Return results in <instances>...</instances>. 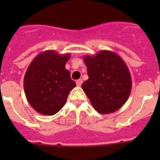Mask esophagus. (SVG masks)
Wrapping results in <instances>:
<instances>
[{"instance_id": "34e87169", "label": "esophagus", "mask_w": 160, "mask_h": 160, "mask_svg": "<svg viewBox=\"0 0 160 160\" xmlns=\"http://www.w3.org/2000/svg\"><path fill=\"white\" fill-rule=\"evenodd\" d=\"M82 83H83V80H81V79L76 80V85H77V86H80V85H82Z\"/></svg>"}]
</instances>
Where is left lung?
Listing matches in <instances>:
<instances>
[{"instance_id":"1","label":"left lung","mask_w":160,"mask_h":160,"mask_svg":"<svg viewBox=\"0 0 160 160\" xmlns=\"http://www.w3.org/2000/svg\"><path fill=\"white\" fill-rule=\"evenodd\" d=\"M83 60L89 79L81 87L91 105L100 114L117 111L131 92V75L125 62L118 54L106 50L85 55Z\"/></svg>"}]
</instances>
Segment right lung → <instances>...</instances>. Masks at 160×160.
Segmentation results:
<instances>
[{
    "instance_id": "add662e5",
    "label": "right lung",
    "mask_w": 160,
    "mask_h": 160,
    "mask_svg": "<svg viewBox=\"0 0 160 160\" xmlns=\"http://www.w3.org/2000/svg\"><path fill=\"white\" fill-rule=\"evenodd\" d=\"M69 53L60 55L48 50L31 61L24 77V90L29 104L36 112L53 115L65 105L75 82L71 80L65 64Z\"/></svg>"
}]
</instances>
